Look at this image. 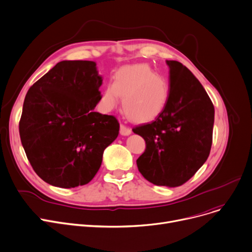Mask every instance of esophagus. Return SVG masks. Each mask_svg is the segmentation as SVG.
Instances as JSON below:
<instances>
[{
	"instance_id": "1",
	"label": "esophagus",
	"mask_w": 252,
	"mask_h": 252,
	"mask_svg": "<svg viewBox=\"0 0 252 252\" xmlns=\"http://www.w3.org/2000/svg\"><path fill=\"white\" fill-rule=\"evenodd\" d=\"M131 128H129V127H127L126 125H124V124H121L120 125V133H121V135H124V136H127V135H129V134H131Z\"/></svg>"
}]
</instances>
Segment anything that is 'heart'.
<instances>
[{
	"instance_id": "b5f03b06",
	"label": "heart",
	"mask_w": 252,
	"mask_h": 252,
	"mask_svg": "<svg viewBox=\"0 0 252 252\" xmlns=\"http://www.w3.org/2000/svg\"><path fill=\"white\" fill-rule=\"evenodd\" d=\"M123 96V109L133 121L145 122L155 119L165 110L169 96V81L154 72L146 64L122 67L108 83L101 95L103 108L111 111Z\"/></svg>"
}]
</instances>
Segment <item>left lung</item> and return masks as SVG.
Segmentation results:
<instances>
[{"label":"left lung","instance_id":"1","mask_svg":"<svg viewBox=\"0 0 252 252\" xmlns=\"http://www.w3.org/2000/svg\"><path fill=\"white\" fill-rule=\"evenodd\" d=\"M170 68V96L155 121L132 131L143 137L144 153L136 164L155 185L177 187L187 182L208 159L213 142L215 108L203 86L178 61Z\"/></svg>","mask_w":252,"mask_h":252}]
</instances>
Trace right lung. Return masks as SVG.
I'll use <instances>...</instances> for the list:
<instances>
[{
	"instance_id": "add662e5",
	"label": "right lung",
	"mask_w": 252,
	"mask_h": 252,
	"mask_svg": "<svg viewBox=\"0 0 252 252\" xmlns=\"http://www.w3.org/2000/svg\"><path fill=\"white\" fill-rule=\"evenodd\" d=\"M102 77L93 61H62L26 94L19 134L38 177L53 186L74 188L93 180L102 154L119 134L115 116L94 109Z\"/></svg>"
}]
</instances>
